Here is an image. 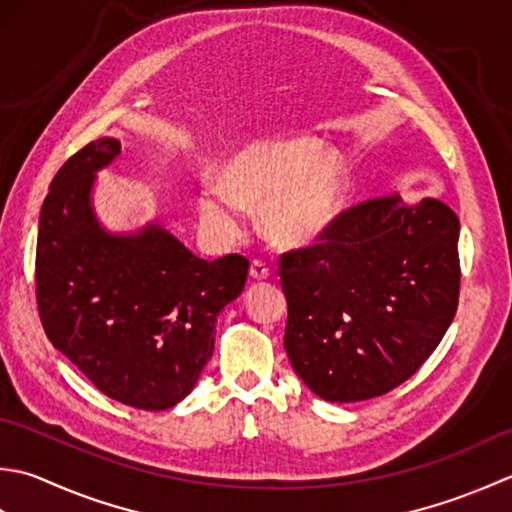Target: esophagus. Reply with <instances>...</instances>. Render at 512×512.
<instances>
[{
    "label": "esophagus",
    "instance_id": "34e87169",
    "mask_svg": "<svg viewBox=\"0 0 512 512\" xmlns=\"http://www.w3.org/2000/svg\"><path fill=\"white\" fill-rule=\"evenodd\" d=\"M249 276L254 280H267L269 278V267L263 263V260L254 258L252 265H249Z\"/></svg>",
    "mask_w": 512,
    "mask_h": 512
}]
</instances>
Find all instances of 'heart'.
<instances>
[{
  "label": "heart",
  "mask_w": 512,
  "mask_h": 512,
  "mask_svg": "<svg viewBox=\"0 0 512 512\" xmlns=\"http://www.w3.org/2000/svg\"><path fill=\"white\" fill-rule=\"evenodd\" d=\"M320 152L309 139L252 145L221 170V190L207 185L198 192V216L212 234L229 238L238 229V207H260L271 243L314 245L336 221L344 190L340 163Z\"/></svg>",
  "instance_id": "obj_1"
}]
</instances>
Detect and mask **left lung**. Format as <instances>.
<instances>
[{"label": "left lung", "mask_w": 512, "mask_h": 512, "mask_svg": "<svg viewBox=\"0 0 512 512\" xmlns=\"http://www.w3.org/2000/svg\"><path fill=\"white\" fill-rule=\"evenodd\" d=\"M460 221L437 198L384 194L336 216L314 245L278 260L285 349L329 402L380 398L429 360L460 300Z\"/></svg>", "instance_id": "left-lung-1"}]
</instances>
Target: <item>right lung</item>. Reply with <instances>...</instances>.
Listing matches in <instances>:
<instances>
[{
	"mask_svg": "<svg viewBox=\"0 0 512 512\" xmlns=\"http://www.w3.org/2000/svg\"><path fill=\"white\" fill-rule=\"evenodd\" d=\"M117 139L61 165L39 216L35 289L48 340L108 398L143 411L181 402L214 351V322L241 296L249 260H201L159 225L110 236L90 207Z\"/></svg>",
	"mask_w": 512,
	"mask_h": 512,
	"instance_id": "add662e5",
	"label": "right lung"
}]
</instances>
